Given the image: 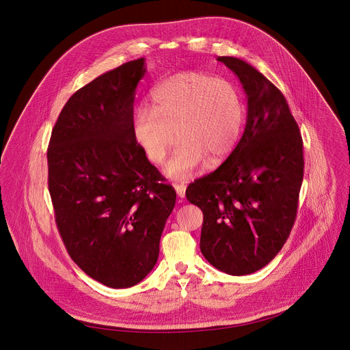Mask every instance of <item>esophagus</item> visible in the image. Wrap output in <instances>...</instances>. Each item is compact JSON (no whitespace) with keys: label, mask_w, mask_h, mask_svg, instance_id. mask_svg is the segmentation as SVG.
<instances>
[{"label":"esophagus","mask_w":350,"mask_h":350,"mask_svg":"<svg viewBox=\"0 0 350 350\" xmlns=\"http://www.w3.org/2000/svg\"><path fill=\"white\" fill-rule=\"evenodd\" d=\"M174 187H175V190H176L178 197L185 198V196H186V185H185V183H178V182H175V183H174Z\"/></svg>","instance_id":"1"}]
</instances>
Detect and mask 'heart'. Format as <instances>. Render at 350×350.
Returning <instances> with one entry per match:
<instances>
[{"label":"heart","instance_id":"heart-1","mask_svg":"<svg viewBox=\"0 0 350 350\" xmlns=\"http://www.w3.org/2000/svg\"><path fill=\"white\" fill-rule=\"evenodd\" d=\"M152 107L136 110L132 132L152 163L160 164L176 142L165 165L172 179L186 180L207 160L222 163L236 148L245 107L240 89L229 79L187 71L161 81L150 94ZM177 136H174V132Z\"/></svg>","mask_w":350,"mask_h":350}]
</instances>
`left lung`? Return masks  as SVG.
Instances as JSON below:
<instances>
[{"instance_id": "obj_1", "label": "left lung", "mask_w": 350, "mask_h": 350, "mask_svg": "<svg viewBox=\"0 0 350 350\" xmlns=\"http://www.w3.org/2000/svg\"><path fill=\"white\" fill-rule=\"evenodd\" d=\"M248 98L244 135L213 172L189 185L203 213L200 252L217 269L250 275L283 248L294 226L303 180V140L282 92L247 62L219 56Z\"/></svg>"}]
</instances>
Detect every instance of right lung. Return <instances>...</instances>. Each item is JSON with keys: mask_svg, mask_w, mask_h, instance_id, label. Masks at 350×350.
Listing matches in <instances>:
<instances>
[{"mask_svg": "<svg viewBox=\"0 0 350 350\" xmlns=\"http://www.w3.org/2000/svg\"><path fill=\"white\" fill-rule=\"evenodd\" d=\"M144 57L75 92L47 150L55 221L74 262L111 288L140 283L154 267L176 193L132 132Z\"/></svg>", "mask_w": 350, "mask_h": 350, "instance_id": "obj_1", "label": "right lung"}]
</instances>
